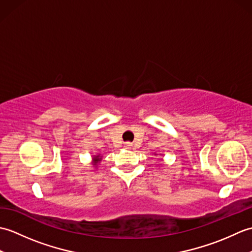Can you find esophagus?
Listing matches in <instances>:
<instances>
[{"instance_id": "esophagus-1", "label": "esophagus", "mask_w": 252, "mask_h": 252, "mask_svg": "<svg viewBox=\"0 0 252 252\" xmlns=\"http://www.w3.org/2000/svg\"><path fill=\"white\" fill-rule=\"evenodd\" d=\"M132 146H133V145H132L131 143H129V142L125 144V147H126V149H130V148H132Z\"/></svg>"}]
</instances>
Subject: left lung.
<instances>
[{
	"instance_id": "8db88e82",
	"label": "left lung",
	"mask_w": 252,
	"mask_h": 252,
	"mask_svg": "<svg viewBox=\"0 0 252 252\" xmlns=\"http://www.w3.org/2000/svg\"><path fill=\"white\" fill-rule=\"evenodd\" d=\"M160 155H161V154H160ZM155 156H157V154H156V153H155Z\"/></svg>"
}]
</instances>
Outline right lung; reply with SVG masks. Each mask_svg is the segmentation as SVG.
I'll return each mask as SVG.
<instances>
[{
    "instance_id": "add662e5",
    "label": "right lung",
    "mask_w": 252,
    "mask_h": 252,
    "mask_svg": "<svg viewBox=\"0 0 252 252\" xmlns=\"http://www.w3.org/2000/svg\"><path fill=\"white\" fill-rule=\"evenodd\" d=\"M101 160H103V156H101L100 154L93 155V157H92V164L94 165L95 168H97V165H98V163L101 161Z\"/></svg>"
}]
</instances>
